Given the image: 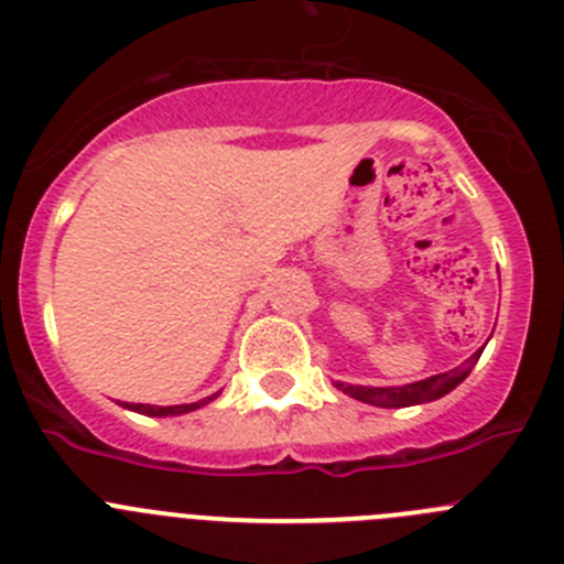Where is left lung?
Listing matches in <instances>:
<instances>
[{
    "instance_id": "obj_1",
    "label": "left lung",
    "mask_w": 564,
    "mask_h": 564,
    "mask_svg": "<svg viewBox=\"0 0 564 564\" xmlns=\"http://www.w3.org/2000/svg\"><path fill=\"white\" fill-rule=\"evenodd\" d=\"M481 350L473 354L470 359H467L462 367H456V370L440 372V376L423 378V381H414V383H403V387H354V383L336 381V389H341V392L356 398V401L370 403V406H381V409H403V406H417V403L440 401V398L454 392V389L470 376L473 365L478 361Z\"/></svg>"
}]
</instances>
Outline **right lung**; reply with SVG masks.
<instances>
[{
    "instance_id": "1",
    "label": "right lung",
    "mask_w": 564,
    "mask_h": 564,
    "mask_svg": "<svg viewBox=\"0 0 564 564\" xmlns=\"http://www.w3.org/2000/svg\"><path fill=\"white\" fill-rule=\"evenodd\" d=\"M217 394L203 398V401H197V403H183V406H150V403H130L128 409H133V412H139V414H147V417H175V414H188V412H194V409L205 406V403L214 401Z\"/></svg>"
}]
</instances>
